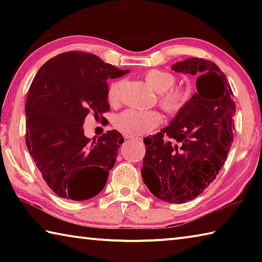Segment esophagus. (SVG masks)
<instances>
[{"instance_id":"34e87169","label":"esophagus","mask_w":262,"mask_h":262,"mask_svg":"<svg viewBox=\"0 0 262 262\" xmlns=\"http://www.w3.org/2000/svg\"><path fill=\"white\" fill-rule=\"evenodd\" d=\"M132 140H133V141H139V142L142 141L141 137H132Z\"/></svg>"}]
</instances>
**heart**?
I'll return each mask as SVG.
<instances>
[{"instance_id": "1", "label": "heart", "mask_w": 262, "mask_h": 262, "mask_svg": "<svg viewBox=\"0 0 262 262\" xmlns=\"http://www.w3.org/2000/svg\"><path fill=\"white\" fill-rule=\"evenodd\" d=\"M143 77L148 85L155 92L159 94V105L168 114L179 113L180 111L184 110L186 104L188 103L189 95L187 91L183 90V89L172 88L176 83V77L173 74L159 69H151L148 70L143 75ZM119 89H120V82L114 81L110 84L107 90V98L110 103L114 104L118 101ZM161 121V114L156 111H140L129 108L117 115L114 125L117 127V129L123 133V134L137 136L151 132L159 125Z\"/></svg>"}]
</instances>
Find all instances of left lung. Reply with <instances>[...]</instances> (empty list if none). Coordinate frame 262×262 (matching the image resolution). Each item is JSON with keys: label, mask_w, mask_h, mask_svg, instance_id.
Instances as JSON below:
<instances>
[{"label": "left lung", "mask_w": 262, "mask_h": 262, "mask_svg": "<svg viewBox=\"0 0 262 262\" xmlns=\"http://www.w3.org/2000/svg\"><path fill=\"white\" fill-rule=\"evenodd\" d=\"M173 72L196 77L198 92L170 125L144 142L141 173L159 200L184 203L200 195L224 165L233 141L236 106L223 72L209 60L190 57Z\"/></svg>", "instance_id": "1"}]
</instances>
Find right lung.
I'll list each match as a JSON object with an SVG mask.
<instances>
[{
	"mask_svg": "<svg viewBox=\"0 0 262 262\" xmlns=\"http://www.w3.org/2000/svg\"><path fill=\"white\" fill-rule=\"evenodd\" d=\"M127 73L77 51L52 57L38 70L25 105L26 147L57 196L88 200L105 187L123 137L108 130L88 139L83 123L89 113L104 120L110 111L106 81Z\"/></svg>",
	"mask_w": 262,
	"mask_h": 262,
	"instance_id": "obj_1",
	"label": "right lung"
}]
</instances>
